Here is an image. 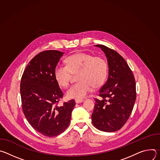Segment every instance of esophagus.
<instances>
[{
    "label": "esophagus",
    "instance_id": "esophagus-1",
    "mask_svg": "<svg viewBox=\"0 0 160 160\" xmlns=\"http://www.w3.org/2000/svg\"><path fill=\"white\" fill-rule=\"evenodd\" d=\"M84 101L83 99H75V102L77 104H78V103H81V102H83Z\"/></svg>",
    "mask_w": 160,
    "mask_h": 160
}]
</instances>
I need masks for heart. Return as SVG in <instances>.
I'll return each instance as SVG.
<instances>
[{
    "mask_svg": "<svg viewBox=\"0 0 160 160\" xmlns=\"http://www.w3.org/2000/svg\"><path fill=\"white\" fill-rule=\"evenodd\" d=\"M66 66H57L54 77L57 83L66 88L69 85L72 74L77 75L78 82L66 92L68 99L84 98L94 88L101 87L108 72L106 60L101 56H94L85 52L73 54L65 59Z\"/></svg>",
    "mask_w": 160,
    "mask_h": 160,
    "instance_id": "1",
    "label": "heart"
}]
</instances>
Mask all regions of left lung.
<instances>
[{
  "instance_id": "1",
  "label": "left lung",
  "mask_w": 160,
  "mask_h": 160,
  "mask_svg": "<svg viewBox=\"0 0 160 160\" xmlns=\"http://www.w3.org/2000/svg\"><path fill=\"white\" fill-rule=\"evenodd\" d=\"M104 52L109 68L106 83L99 90L101 99H95L92 123L107 132L120 130L127 122L136 99L135 80L132 72L117 52L103 45H96Z\"/></svg>"
}]
</instances>
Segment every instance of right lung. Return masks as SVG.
Returning a JSON list of instances; mask_svg holds the SVG:
<instances>
[{"instance_id":"1","label":"right lung","mask_w":160,"mask_h":160,"mask_svg":"<svg viewBox=\"0 0 160 160\" xmlns=\"http://www.w3.org/2000/svg\"><path fill=\"white\" fill-rule=\"evenodd\" d=\"M63 54L49 50L36 55L27 66L20 83L22 109L27 120L36 131L49 138L67 128L76 104L72 99L58 105L63 93L54 72Z\"/></svg>"}]
</instances>
